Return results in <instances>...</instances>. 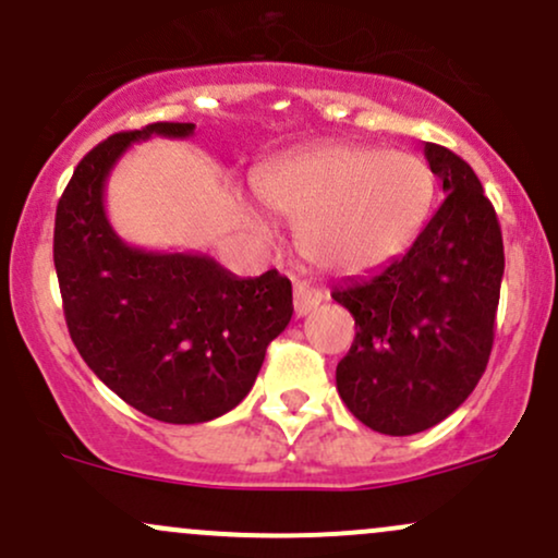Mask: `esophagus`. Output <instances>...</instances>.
<instances>
[{"mask_svg": "<svg viewBox=\"0 0 558 558\" xmlns=\"http://www.w3.org/2000/svg\"><path fill=\"white\" fill-rule=\"evenodd\" d=\"M320 302H323V293L317 289H312L307 283L293 286V310H296V317L310 315V312Z\"/></svg>", "mask_w": 558, "mask_h": 558, "instance_id": "1", "label": "esophagus"}]
</instances>
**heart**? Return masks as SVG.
<instances>
[{
    "instance_id": "heart-1",
    "label": "heart",
    "mask_w": 558,
    "mask_h": 558,
    "mask_svg": "<svg viewBox=\"0 0 558 558\" xmlns=\"http://www.w3.org/2000/svg\"><path fill=\"white\" fill-rule=\"evenodd\" d=\"M254 190L265 209L299 228V248L312 265L360 275L413 243L437 182L413 153L326 145L262 169Z\"/></svg>"
}]
</instances>
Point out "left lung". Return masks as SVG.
<instances>
[{"label": "left lung", "instance_id": "8db88e82", "mask_svg": "<svg viewBox=\"0 0 558 558\" xmlns=\"http://www.w3.org/2000/svg\"><path fill=\"white\" fill-rule=\"evenodd\" d=\"M445 190L405 256L330 296L352 312V349L336 389L357 421L389 437L426 432L474 391L493 349L504 238L480 177L461 156L426 143Z\"/></svg>", "mask_w": 558, "mask_h": 558}]
</instances>
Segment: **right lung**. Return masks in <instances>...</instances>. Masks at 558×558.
I'll return each mask as SVG.
<instances>
[{
    "mask_svg": "<svg viewBox=\"0 0 558 558\" xmlns=\"http://www.w3.org/2000/svg\"><path fill=\"white\" fill-rule=\"evenodd\" d=\"M158 121L102 140L54 214V269L69 333L95 376L163 424H204L248 395L269 341L291 323V280L238 278L195 251H145L108 222L106 185L132 143L190 137Z\"/></svg>",
    "mask_w": 558,
    "mask_h": 558,
    "instance_id": "add662e5",
    "label": "right lung"
}]
</instances>
